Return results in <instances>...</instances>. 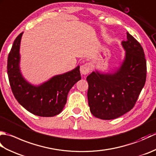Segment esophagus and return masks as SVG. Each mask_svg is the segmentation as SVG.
I'll return each mask as SVG.
<instances>
[{
    "instance_id": "esophagus-1",
    "label": "esophagus",
    "mask_w": 156,
    "mask_h": 156,
    "mask_svg": "<svg viewBox=\"0 0 156 156\" xmlns=\"http://www.w3.org/2000/svg\"><path fill=\"white\" fill-rule=\"evenodd\" d=\"M80 73L82 75L88 74L90 70V66L88 64H85L80 66Z\"/></svg>"
}]
</instances>
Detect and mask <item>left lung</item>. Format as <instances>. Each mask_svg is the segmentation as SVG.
<instances>
[{
	"label": "left lung",
	"instance_id": "left-lung-1",
	"mask_svg": "<svg viewBox=\"0 0 156 156\" xmlns=\"http://www.w3.org/2000/svg\"><path fill=\"white\" fill-rule=\"evenodd\" d=\"M127 41L121 42L125 51L123 61L115 72L89 74L88 100L95 117L111 120L131 110L146 80L147 66L144 49L127 32Z\"/></svg>",
	"mask_w": 156,
	"mask_h": 156
}]
</instances>
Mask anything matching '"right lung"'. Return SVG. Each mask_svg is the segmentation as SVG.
Wrapping results in <instances>:
<instances>
[{"label": "right lung", "instance_id": "1", "mask_svg": "<svg viewBox=\"0 0 156 156\" xmlns=\"http://www.w3.org/2000/svg\"><path fill=\"white\" fill-rule=\"evenodd\" d=\"M23 32L13 43L8 56L7 74L16 101L26 110L40 117H54L63 111L69 90L81 79L80 66L64 74L53 76L39 85L25 80L20 69V45Z\"/></svg>", "mask_w": 156, "mask_h": 156}]
</instances>
